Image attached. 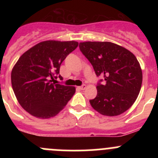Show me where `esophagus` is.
<instances>
[{
  "label": "esophagus",
  "instance_id": "obj_1",
  "mask_svg": "<svg viewBox=\"0 0 158 158\" xmlns=\"http://www.w3.org/2000/svg\"><path fill=\"white\" fill-rule=\"evenodd\" d=\"M85 88H86V85H82V86H78L77 89H79V90H84Z\"/></svg>",
  "mask_w": 158,
  "mask_h": 158
}]
</instances>
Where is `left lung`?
I'll list each match as a JSON object with an SVG mask.
<instances>
[{
    "mask_svg": "<svg viewBox=\"0 0 158 158\" xmlns=\"http://www.w3.org/2000/svg\"><path fill=\"white\" fill-rule=\"evenodd\" d=\"M79 48L96 76H103L106 81L96 86V97L89 101L92 107L106 116L119 115L130 109L142 83V71L135 56L111 42L87 41L79 43Z\"/></svg>",
    "mask_w": 158,
    "mask_h": 158,
    "instance_id": "obj_1",
    "label": "left lung"
}]
</instances>
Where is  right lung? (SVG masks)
<instances>
[{"instance_id":"obj_1","label":"right lung","mask_w":158,"mask_h":158,"mask_svg":"<svg viewBox=\"0 0 158 158\" xmlns=\"http://www.w3.org/2000/svg\"><path fill=\"white\" fill-rule=\"evenodd\" d=\"M78 45L76 41H43L26 51L14 65L13 90L21 107L31 115L42 119L54 117L74 95V86L54 81L61 63Z\"/></svg>"}]
</instances>
